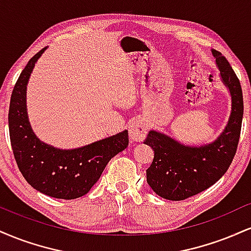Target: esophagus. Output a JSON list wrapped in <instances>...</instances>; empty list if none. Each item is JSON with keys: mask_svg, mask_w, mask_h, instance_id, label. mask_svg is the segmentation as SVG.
Segmentation results:
<instances>
[{"mask_svg": "<svg viewBox=\"0 0 251 251\" xmlns=\"http://www.w3.org/2000/svg\"><path fill=\"white\" fill-rule=\"evenodd\" d=\"M148 134V124L143 118H137L128 125L129 139L133 142H143Z\"/></svg>", "mask_w": 251, "mask_h": 251, "instance_id": "34e87169", "label": "esophagus"}]
</instances>
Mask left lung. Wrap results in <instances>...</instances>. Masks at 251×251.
<instances>
[{"instance_id": "obj_1", "label": "left lung", "mask_w": 251, "mask_h": 251, "mask_svg": "<svg viewBox=\"0 0 251 251\" xmlns=\"http://www.w3.org/2000/svg\"><path fill=\"white\" fill-rule=\"evenodd\" d=\"M211 53L231 97V112L223 132L212 143L201 146L185 145L155 129L149 132L144 142L154 151L153 162L146 170V181L165 200H186L214 185L236 153L243 119L241 83L226 57L216 50Z\"/></svg>"}]
</instances>
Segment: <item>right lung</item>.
<instances>
[{"instance_id": "add662e5", "label": "right lung", "mask_w": 251, "mask_h": 251, "mask_svg": "<svg viewBox=\"0 0 251 251\" xmlns=\"http://www.w3.org/2000/svg\"><path fill=\"white\" fill-rule=\"evenodd\" d=\"M45 47L28 61L10 98L11 149L25 179L41 194L60 200L86 195L114 155L127 148V129L81 148L62 150L41 142L31 128L27 112V85Z\"/></svg>"}]
</instances>
